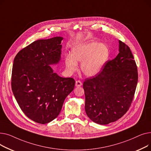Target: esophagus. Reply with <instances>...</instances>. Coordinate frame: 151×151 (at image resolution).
Returning a JSON list of instances; mask_svg holds the SVG:
<instances>
[{"instance_id":"34e87169","label":"esophagus","mask_w":151,"mask_h":151,"mask_svg":"<svg viewBox=\"0 0 151 151\" xmlns=\"http://www.w3.org/2000/svg\"><path fill=\"white\" fill-rule=\"evenodd\" d=\"M82 84H82L81 81H79V80L76 81V83H75V86H76V87H80V86H82Z\"/></svg>"}]
</instances>
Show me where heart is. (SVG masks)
I'll return each mask as SVG.
<instances>
[{
    "label": "heart",
    "mask_w": 151,
    "mask_h": 151,
    "mask_svg": "<svg viewBox=\"0 0 151 151\" xmlns=\"http://www.w3.org/2000/svg\"><path fill=\"white\" fill-rule=\"evenodd\" d=\"M71 56L65 58V65L70 73L78 70V62L81 63L82 73L89 77L98 75L107 62L109 51L104 44L88 42L78 45L71 50Z\"/></svg>",
    "instance_id": "b5f03b06"
}]
</instances>
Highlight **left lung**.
<instances>
[{
    "label": "left lung",
    "instance_id": "1",
    "mask_svg": "<svg viewBox=\"0 0 151 151\" xmlns=\"http://www.w3.org/2000/svg\"><path fill=\"white\" fill-rule=\"evenodd\" d=\"M119 53L108 60L96 76L83 83L85 111L91 119L106 125L117 121L129 110L138 83V70L130 47L119 41Z\"/></svg>",
    "mask_w": 151,
    "mask_h": 151
}]
</instances>
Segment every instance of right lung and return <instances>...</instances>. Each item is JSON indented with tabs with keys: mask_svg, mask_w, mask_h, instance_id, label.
Wrapping results in <instances>:
<instances>
[{
	"mask_svg": "<svg viewBox=\"0 0 151 151\" xmlns=\"http://www.w3.org/2000/svg\"><path fill=\"white\" fill-rule=\"evenodd\" d=\"M62 37L38 40L16 55L12 89L20 108L30 119L47 124L59 114L68 95L74 89L72 78L54 73L50 65L60 59Z\"/></svg>",
	"mask_w": 151,
	"mask_h": 151,
	"instance_id": "1",
	"label": "right lung"
}]
</instances>
